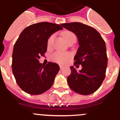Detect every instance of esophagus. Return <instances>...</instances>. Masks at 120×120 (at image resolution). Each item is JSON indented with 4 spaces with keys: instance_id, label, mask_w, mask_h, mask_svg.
<instances>
[{
    "instance_id": "34e87169",
    "label": "esophagus",
    "mask_w": 120,
    "mask_h": 120,
    "mask_svg": "<svg viewBox=\"0 0 120 120\" xmlns=\"http://www.w3.org/2000/svg\"><path fill=\"white\" fill-rule=\"evenodd\" d=\"M64 67L62 65H60V70H63Z\"/></svg>"
}]
</instances>
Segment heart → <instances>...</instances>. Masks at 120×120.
<instances>
[{"mask_svg":"<svg viewBox=\"0 0 120 120\" xmlns=\"http://www.w3.org/2000/svg\"><path fill=\"white\" fill-rule=\"evenodd\" d=\"M63 36L67 42L70 41L73 38H76L75 34L71 32V31H65V32L64 33ZM54 35H52L49 38L48 41V48H50V47L52 46L53 40H54ZM69 57H70V55L68 53L61 52H57L53 55V59H54L55 61L58 62L59 64H64L66 63V62L67 61V59H68Z\"/></svg>","mask_w":120,"mask_h":120,"instance_id":"heart-1","label":"heart"}]
</instances>
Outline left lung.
Segmentation results:
<instances>
[{
	"instance_id": "8db88e82",
	"label": "left lung",
	"mask_w": 120,
	"mask_h": 120,
	"mask_svg": "<svg viewBox=\"0 0 120 120\" xmlns=\"http://www.w3.org/2000/svg\"><path fill=\"white\" fill-rule=\"evenodd\" d=\"M61 26L77 37L79 47L74 58V65L82 67L79 71L74 66L70 67L68 86L79 94H92L100 87L105 77L108 58L105 41L97 30L83 23H65Z\"/></svg>"
}]
</instances>
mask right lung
I'll return each instance as SVG.
<instances>
[{
  "mask_svg": "<svg viewBox=\"0 0 120 120\" xmlns=\"http://www.w3.org/2000/svg\"><path fill=\"white\" fill-rule=\"evenodd\" d=\"M63 29L60 25L42 22L26 27L15 42L12 53V72L19 87L30 94H40L53 85L59 70L58 64L46 65L38 59L47 50L51 35Z\"/></svg>",
  "mask_w": 120,
  "mask_h": 120,
  "instance_id": "add662e5",
  "label": "right lung"
}]
</instances>
